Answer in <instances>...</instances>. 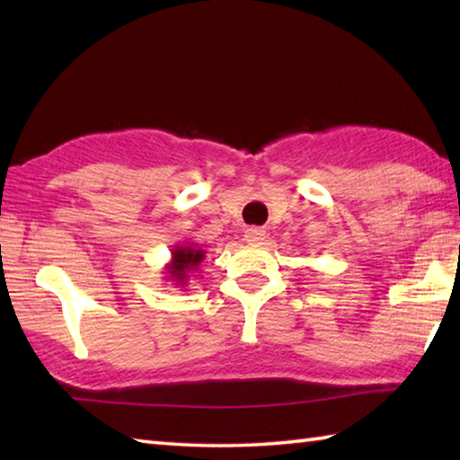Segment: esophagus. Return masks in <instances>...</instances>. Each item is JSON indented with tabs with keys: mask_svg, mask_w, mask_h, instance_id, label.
Wrapping results in <instances>:
<instances>
[{
	"mask_svg": "<svg viewBox=\"0 0 460 460\" xmlns=\"http://www.w3.org/2000/svg\"><path fill=\"white\" fill-rule=\"evenodd\" d=\"M263 239H266V231H263V229H260V227L245 229V241H247V243H261Z\"/></svg>",
	"mask_w": 460,
	"mask_h": 460,
	"instance_id": "obj_1",
	"label": "esophagus"
}]
</instances>
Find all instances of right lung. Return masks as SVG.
I'll return each instance as SVG.
<instances>
[{"mask_svg": "<svg viewBox=\"0 0 460 460\" xmlns=\"http://www.w3.org/2000/svg\"><path fill=\"white\" fill-rule=\"evenodd\" d=\"M205 260V249L197 247L194 243H184V245H174L172 249V260L166 263V278L170 282H174V286H186L189 282V274L190 271H197L200 266V261Z\"/></svg>", "mask_w": 460, "mask_h": 460, "instance_id": "1", "label": "right lung"}]
</instances>
